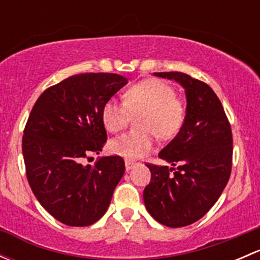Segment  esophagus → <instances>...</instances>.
<instances>
[{"mask_svg":"<svg viewBox=\"0 0 260 260\" xmlns=\"http://www.w3.org/2000/svg\"><path fill=\"white\" fill-rule=\"evenodd\" d=\"M124 164H125V170H127V171H129V170H132L133 167H135V165H136L135 162L129 161V159H125Z\"/></svg>","mask_w":260,"mask_h":260,"instance_id":"obj_1","label":"esophagus"}]
</instances>
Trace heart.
<instances>
[{"mask_svg":"<svg viewBox=\"0 0 260 260\" xmlns=\"http://www.w3.org/2000/svg\"><path fill=\"white\" fill-rule=\"evenodd\" d=\"M169 84L158 79L136 83L124 94V103L106 102L102 120L107 131L117 133L127 125L131 115H138L137 128L142 132L127 133L109 142V151L125 158H140L153 148V135L161 140L174 138L182 128L186 106Z\"/></svg>","mask_w":260,"mask_h":260,"instance_id":"b5f03b06","label":"heart"}]
</instances>
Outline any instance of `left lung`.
<instances>
[{
	"instance_id": "left-lung-1",
	"label": "left lung",
	"mask_w": 260,
	"mask_h": 260,
	"mask_svg": "<svg viewBox=\"0 0 260 260\" xmlns=\"http://www.w3.org/2000/svg\"><path fill=\"white\" fill-rule=\"evenodd\" d=\"M154 75L180 83L187 106L181 131L158 153L172 167L147 165L151 182L143 200L159 224L181 228L201 219L226 186L232 172V128L208 84L179 72Z\"/></svg>"
}]
</instances>
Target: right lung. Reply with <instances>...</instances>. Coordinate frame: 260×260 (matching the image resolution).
<instances>
[{"label":"right lung","instance_id":"obj_1","mask_svg":"<svg viewBox=\"0 0 260 260\" xmlns=\"http://www.w3.org/2000/svg\"><path fill=\"white\" fill-rule=\"evenodd\" d=\"M128 83L112 73L73 75L46 89L31 109L22 137L26 176L50 215L69 226H88L108 209L124 174L120 156L84 158L107 142L102 109Z\"/></svg>","mask_w":260,"mask_h":260}]
</instances>
